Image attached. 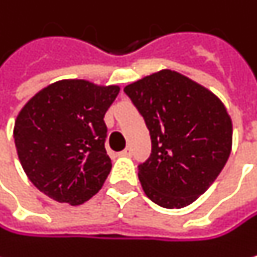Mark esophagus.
<instances>
[{
  "label": "esophagus",
  "mask_w": 257,
  "mask_h": 257,
  "mask_svg": "<svg viewBox=\"0 0 257 257\" xmlns=\"http://www.w3.org/2000/svg\"><path fill=\"white\" fill-rule=\"evenodd\" d=\"M120 155H123V157H131V155H133V148H131V146L124 148V149L120 152Z\"/></svg>",
  "instance_id": "obj_1"
}]
</instances>
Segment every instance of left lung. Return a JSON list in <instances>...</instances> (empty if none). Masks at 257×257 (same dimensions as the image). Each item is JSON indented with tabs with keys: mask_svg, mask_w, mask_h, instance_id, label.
Here are the masks:
<instances>
[{
	"mask_svg": "<svg viewBox=\"0 0 257 257\" xmlns=\"http://www.w3.org/2000/svg\"><path fill=\"white\" fill-rule=\"evenodd\" d=\"M145 118L151 155L139 164L145 193L155 204L181 209L203 195L228 160L231 120L209 89L163 70L124 88Z\"/></svg>",
	"mask_w": 257,
	"mask_h": 257,
	"instance_id": "obj_1",
	"label": "left lung"
}]
</instances>
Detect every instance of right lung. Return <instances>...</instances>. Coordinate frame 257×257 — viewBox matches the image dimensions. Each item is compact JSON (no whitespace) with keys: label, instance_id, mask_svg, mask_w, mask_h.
Returning a JSON list of instances; mask_svg holds the SVG:
<instances>
[{"label":"right lung","instance_id":"obj_1","mask_svg":"<svg viewBox=\"0 0 257 257\" xmlns=\"http://www.w3.org/2000/svg\"><path fill=\"white\" fill-rule=\"evenodd\" d=\"M118 86L59 80L18 114L15 146L29 180L58 203L79 206L96 195L109 171L105 114Z\"/></svg>","mask_w":257,"mask_h":257}]
</instances>
